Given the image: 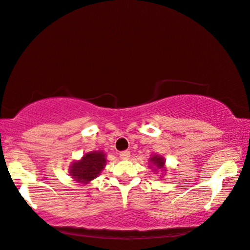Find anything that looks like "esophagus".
I'll use <instances>...</instances> for the list:
<instances>
[{"mask_svg":"<svg viewBox=\"0 0 250 250\" xmlns=\"http://www.w3.org/2000/svg\"><path fill=\"white\" fill-rule=\"evenodd\" d=\"M129 156H130L129 151H123L120 153V158H122V159H128Z\"/></svg>","mask_w":250,"mask_h":250,"instance_id":"obj_1","label":"esophagus"}]
</instances>
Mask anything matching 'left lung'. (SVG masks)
I'll list each match as a JSON object with an SVG mask.
<instances>
[{"instance_id":"obj_1","label":"left lung","mask_w":250,"mask_h":250,"mask_svg":"<svg viewBox=\"0 0 250 250\" xmlns=\"http://www.w3.org/2000/svg\"><path fill=\"white\" fill-rule=\"evenodd\" d=\"M149 163L152 164V167L154 168L153 170H162V171H166L165 170V164L166 160L163 156H159V155H153V156L149 158Z\"/></svg>"}]
</instances>
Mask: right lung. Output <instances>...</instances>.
<instances>
[{"label": "right lung", "mask_w": 250, "mask_h": 250, "mask_svg": "<svg viewBox=\"0 0 250 250\" xmlns=\"http://www.w3.org/2000/svg\"><path fill=\"white\" fill-rule=\"evenodd\" d=\"M107 164L106 154L94 151L85 154L78 162H74L69 167V175L74 181L87 184L102 173Z\"/></svg>", "instance_id": "add662e5"}]
</instances>
